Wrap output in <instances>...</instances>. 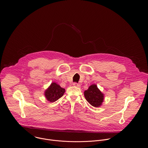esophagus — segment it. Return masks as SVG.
<instances>
[{
    "label": "esophagus",
    "mask_w": 148,
    "mask_h": 148,
    "mask_svg": "<svg viewBox=\"0 0 148 148\" xmlns=\"http://www.w3.org/2000/svg\"><path fill=\"white\" fill-rule=\"evenodd\" d=\"M73 85H74V86L77 87V88H80V85L79 84H77V83H73Z\"/></svg>",
    "instance_id": "34e87169"
}]
</instances>
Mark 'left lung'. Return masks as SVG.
<instances>
[{
    "instance_id": "left-lung-1",
    "label": "left lung",
    "mask_w": 148,
    "mask_h": 148,
    "mask_svg": "<svg viewBox=\"0 0 148 148\" xmlns=\"http://www.w3.org/2000/svg\"><path fill=\"white\" fill-rule=\"evenodd\" d=\"M84 94L87 101L94 107L100 106L104 101V95L99 89L97 85H91L85 90Z\"/></svg>"
}]
</instances>
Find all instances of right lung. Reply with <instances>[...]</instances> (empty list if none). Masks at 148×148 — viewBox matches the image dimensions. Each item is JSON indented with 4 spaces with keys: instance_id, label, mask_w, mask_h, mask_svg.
Returning <instances> with one entry per match:
<instances>
[{
    "instance_id": "right-lung-1",
    "label": "right lung",
    "mask_w": 148,
    "mask_h": 148,
    "mask_svg": "<svg viewBox=\"0 0 148 148\" xmlns=\"http://www.w3.org/2000/svg\"><path fill=\"white\" fill-rule=\"evenodd\" d=\"M65 92V89L55 82H53L45 90L44 95L45 98L50 103L55 102L60 98Z\"/></svg>"
}]
</instances>
